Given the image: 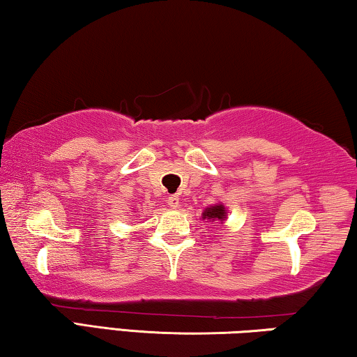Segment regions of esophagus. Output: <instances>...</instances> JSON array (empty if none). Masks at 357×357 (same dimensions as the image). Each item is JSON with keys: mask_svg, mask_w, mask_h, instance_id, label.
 Instances as JSON below:
<instances>
[{"mask_svg": "<svg viewBox=\"0 0 357 357\" xmlns=\"http://www.w3.org/2000/svg\"><path fill=\"white\" fill-rule=\"evenodd\" d=\"M167 204L172 206V208H178V206H179V197L178 195H169Z\"/></svg>", "mask_w": 357, "mask_h": 357, "instance_id": "34e87169", "label": "esophagus"}]
</instances>
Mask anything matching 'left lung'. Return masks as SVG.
Segmentation results:
<instances>
[{"mask_svg": "<svg viewBox=\"0 0 357 357\" xmlns=\"http://www.w3.org/2000/svg\"><path fill=\"white\" fill-rule=\"evenodd\" d=\"M202 218L204 220H210V221H225L226 218V208L222 204H216L210 206V208H205V211L202 213Z\"/></svg>", "mask_w": 357, "mask_h": 357, "instance_id": "8db88e82", "label": "left lung"}]
</instances>
